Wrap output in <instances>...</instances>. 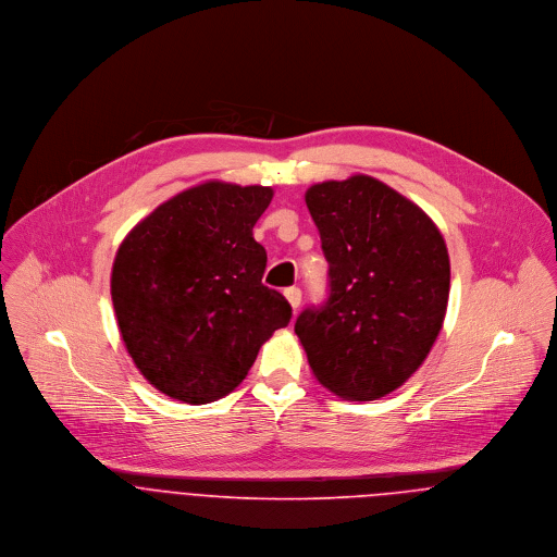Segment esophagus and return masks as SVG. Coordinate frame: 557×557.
<instances>
[{
	"label": "esophagus",
	"mask_w": 557,
	"mask_h": 557,
	"mask_svg": "<svg viewBox=\"0 0 557 557\" xmlns=\"http://www.w3.org/2000/svg\"><path fill=\"white\" fill-rule=\"evenodd\" d=\"M285 298L292 305V309L296 311L300 307V302H302V292L298 287H289V289H285Z\"/></svg>",
	"instance_id": "34e87169"
}]
</instances>
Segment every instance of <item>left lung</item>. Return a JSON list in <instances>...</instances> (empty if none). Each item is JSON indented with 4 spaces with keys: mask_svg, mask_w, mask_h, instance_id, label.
I'll return each instance as SVG.
<instances>
[{
    "mask_svg": "<svg viewBox=\"0 0 557 557\" xmlns=\"http://www.w3.org/2000/svg\"><path fill=\"white\" fill-rule=\"evenodd\" d=\"M305 201L330 265L327 300L296 319L309 367L338 397H386L418 371L446 318L444 236L371 175L313 184Z\"/></svg>",
    "mask_w": 557,
    "mask_h": 557,
    "instance_id": "1",
    "label": "left lung"
}]
</instances>
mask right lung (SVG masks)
Listing matches in <instances>:
<instances>
[{"instance_id":"1","label":"right lung","mask_w":557,"mask_h":557,"mask_svg":"<svg viewBox=\"0 0 557 557\" xmlns=\"http://www.w3.org/2000/svg\"><path fill=\"white\" fill-rule=\"evenodd\" d=\"M270 186L206 182L159 206L117 248L111 300L141 375L190 405L236 391L259 347L292 319L261 283L265 248L252 227Z\"/></svg>"}]
</instances>
